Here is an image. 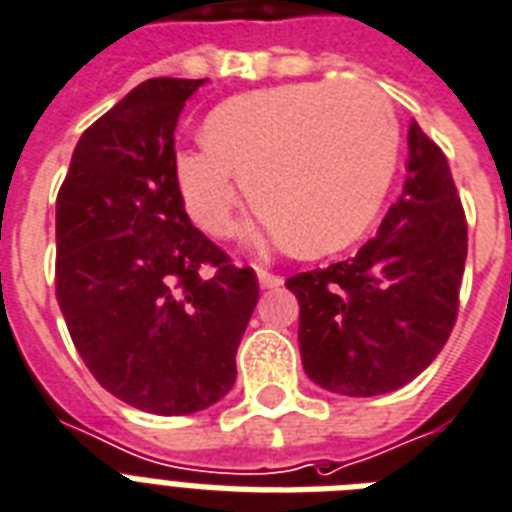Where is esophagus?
I'll list each match as a JSON object with an SVG mask.
<instances>
[{
  "label": "esophagus",
  "instance_id": "34e87169",
  "mask_svg": "<svg viewBox=\"0 0 512 512\" xmlns=\"http://www.w3.org/2000/svg\"><path fill=\"white\" fill-rule=\"evenodd\" d=\"M259 285H261V290L280 288L282 277H277V275H272V272H264V269H261V272H259Z\"/></svg>",
  "mask_w": 512,
  "mask_h": 512
}]
</instances>
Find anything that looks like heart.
Returning a JSON list of instances; mask_svg holds the SVG:
<instances>
[{
	"label": "heart",
	"instance_id": "b5f03b06",
	"mask_svg": "<svg viewBox=\"0 0 512 512\" xmlns=\"http://www.w3.org/2000/svg\"><path fill=\"white\" fill-rule=\"evenodd\" d=\"M174 155V182L200 230L227 237L248 198L264 232L298 256L351 245L378 216L396 158L394 105L367 81H298L235 94Z\"/></svg>",
	"mask_w": 512,
	"mask_h": 512
}]
</instances>
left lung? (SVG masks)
<instances>
[{
  "label": "left lung",
  "mask_w": 512,
  "mask_h": 512,
  "mask_svg": "<svg viewBox=\"0 0 512 512\" xmlns=\"http://www.w3.org/2000/svg\"><path fill=\"white\" fill-rule=\"evenodd\" d=\"M468 227L447 158L410 124L407 182L354 259L290 277L298 349L325 391L378 396L407 386L444 349L457 317Z\"/></svg>",
  "instance_id": "left-lung-1"
}]
</instances>
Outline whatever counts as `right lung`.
Segmentation results:
<instances>
[{
	"label": "right lung",
	"instance_id": "right-lung-1",
	"mask_svg": "<svg viewBox=\"0 0 512 512\" xmlns=\"http://www.w3.org/2000/svg\"><path fill=\"white\" fill-rule=\"evenodd\" d=\"M208 79H147L81 134L57 192V304L97 383L153 415L235 386L259 282L192 227L174 182L179 113Z\"/></svg>",
	"mask_w": 512,
	"mask_h": 512
}]
</instances>
